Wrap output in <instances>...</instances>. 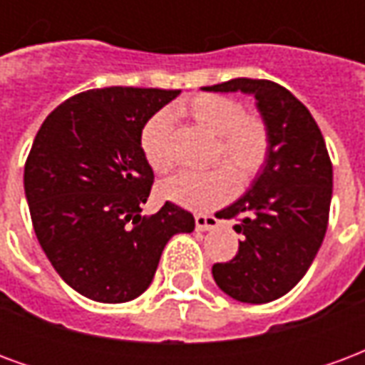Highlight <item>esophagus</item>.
Instances as JSON below:
<instances>
[{"label": "esophagus", "mask_w": 365, "mask_h": 365, "mask_svg": "<svg viewBox=\"0 0 365 365\" xmlns=\"http://www.w3.org/2000/svg\"><path fill=\"white\" fill-rule=\"evenodd\" d=\"M219 227V219L213 215L197 213L195 215V229L197 230H211Z\"/></svg>", "instance_id": "34e87169"}]
</instances>
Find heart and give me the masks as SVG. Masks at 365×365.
I'll return each mask as SVG.
<instances>
[{"instance_id":"heart-1","label":"heart","mask_w":365,"mask_h":365,"mask_svg":"<svg viewBox=\"0 0 365 365\" xmlns=\"http://www.w3.org/2000/svg\"><path fill=\"white\" fill-rule=\"evenodd\" d=\"M175 113L187 115L209 135L217 136L211 162H221L222 166L207 172H182L162 182L160 195L168 201L193 211L215 209L232 197L237 190L235 175L238 183L246 185L268 164L272 152L268 123L258 113L245 111L235 97L199 93L187 103L178 105ZM172 130L174 120L170 111L154 113L140 128V150L156 174H166L174 166Z\"/></svg>"}]
</instances>
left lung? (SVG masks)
<instances>
[{
    "mask_svg": "<svg viewBox=\"0 0 365 365\" xmlns=\"http://www.w3.org/2000/svg\"><path fill=\"white\" fill-rule=\"evenodd\" d=\"M205 91L252 93L268 123L272 152L252 187L217 213L237 219V256L215 264L213 277L242 303H269L289 293L313 264L329 227L332 162L313 115L269 80L235 78Z\"/></svg>",
    "mask_w": 365,
    "mask_h": 365,
    "instance_id": "left-lung-1",
    "label": "left lung"
}]
</instances>
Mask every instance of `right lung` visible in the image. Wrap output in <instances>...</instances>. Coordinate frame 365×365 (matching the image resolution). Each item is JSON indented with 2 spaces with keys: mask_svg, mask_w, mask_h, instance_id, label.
<instances>
[{
  "mask_svg": "<svg viewBox=\"0 0 365 365\" xmlns=\"http://www.w3.org/2000/svg\"><path fill=\"white\" fill-rule=\"evenodd\" d=\"M180 90H88L44 119L25 162L31 221L64 282L99 303H125L148 289L162 250L191 232L190 211L166 201L140 215L154 172L140 150V128Z\"/></svg>",
  "mask_w": 365,
  "mask_h": 365,
  "instance_id": "obj_1",
  "label": "right lung"
}]
</instances>
